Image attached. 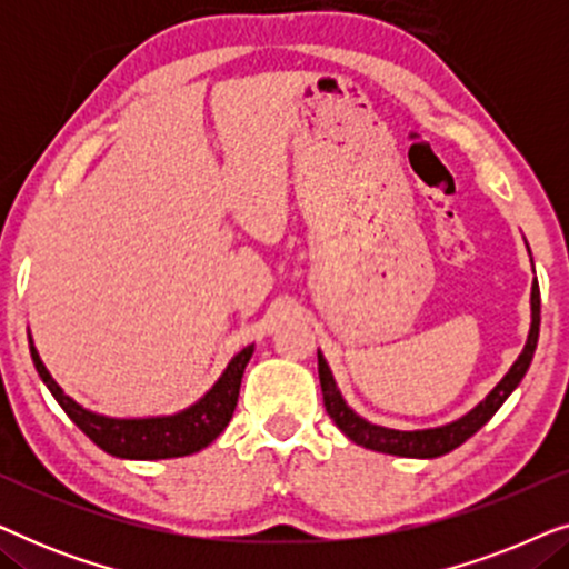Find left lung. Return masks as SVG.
<instances>
[{
	"instance_id": "8db88e82",
	"label": "left lung",
	"mask_w": 569,
	"mask_h": 569,
	"mask_svg": "<svg viewBox=\"0 0 569 569\" xmlns=\"http://www.w3.org/2000/svg\"><path fill=\"white\" fill-rule=\"evenodd\" d=\"M531 253V251H528ZM533 263V261H531ZM539 323H541V295L539 282L533 279L531 284V329H528V339L523 345V352L518 355V360L510 365V370L505 372L500 383L489 391L471 411H466L463 417L453 419V422L438 425V427H425V430H393V427L372 425L368 419L357 415L341 396L333 372L326 362V357L318 349V378H321V391H323V407L333 419V425L347 435L349 440L357 446L378 450V453L388 456H401V458H438L446 456L458 446H463L473 432H479L489 419L495 417V411L508 401V396L520 386V380L531 368L536 341H539Z\"/></svg>"
}]
</instances>
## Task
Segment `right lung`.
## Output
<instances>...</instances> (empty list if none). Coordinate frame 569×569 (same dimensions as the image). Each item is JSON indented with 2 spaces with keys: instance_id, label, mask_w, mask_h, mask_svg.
<instances>
[{
  "instance_id": "right-lung-1",
  "label": "right lung",
  "mask_w": 569,
  "mask_h": 569,
  "mask_svg": "<svg viewBox=\"0 0 569 569\" xmlns=\"http://www.w3.org/2000/svg\"><path fill=\"white\" fill-rule=\"evenodd\" d=\"M30 357L38 376L49 388L59 407L67 411V417L96 442L106 453L116 458H127V461H162V458H181L199 453L209 442L220 438L224 427L230 425L232 411H236L240 380H243L246 365L253 357V345L240 349V352L228 362L222 376L214 380V386L176 415L160 417H106L98 415L82 403H77L72 396L64 393L51 372L38 355L33 337L28 333Z\"/></svg>"
}]
</instances>
